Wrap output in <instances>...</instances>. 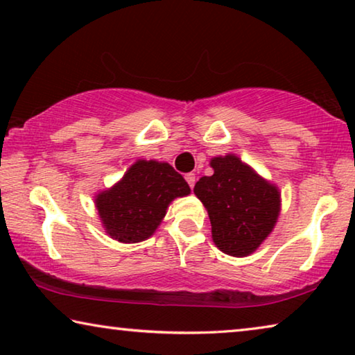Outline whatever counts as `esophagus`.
<instances>
[{
  "label": "esophagus",
  "instance_id": "34e87169",
  "mask_svg": "<svg viewBox=\"0 0 355 355\" xmlns=\"http://www.w3.org/2000/svg\"><path fill=\"white\" fill-rule=\"evenodd\" d=\"M185 181H187V184L190 185V189H193L195 181H196V176H195L193 173H189V174H185Z\"/></svg>",
  "mask_w": 355,
  "mask_h": 355
}]
</instances>
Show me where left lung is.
Segmentation results:
<instances>
[{"mask_svg": "<svg viewBox=\"0 0 355 355\" xmlns=\"http://www.w3.org/2000/svg\"><path fill=\"white\" fill-rule=\"evenodd\" d=\"M193 192L208 209L212 239L222 252L244 257L268 236L279 216L281 195L234 155L211 160Z\"/></svg>", "mask_w": 355, "mask_h": 355, "instance_id": "8db88e82", "label": "left lung"}]
</instances>
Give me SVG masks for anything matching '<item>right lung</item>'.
I'll list each match as a JSON object with an SVG mask.
<instances>
[{
    "instance_id": "right-lung-1",
    "label": "right lung",
    "mask_w": 355,
    "mask_h": 355,
    "mask_svg": "<svg viewBox=\"0 0 355 355\" xmlns=\"http://www.w3.org/2000/svg\"><path fill=\"white\" fill-rule=\"evenodd\" d=\"M189 193V184L168 163L139 160L95 203L109 236L138 243L155 232L176 196Z\"/></svg>"
}]
</instances>
